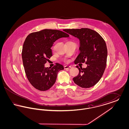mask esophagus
<instances>
[{
  "instance_id": "1",
  "label": "esophagus",
  "mask_w": 129,
  "mask_h": 129,
  "mask_svg": "<svg viewBox=\"0 0 129 129\" xmlns=\"http://www.w3.org/2000/svg\"><path fill=\"white\" fill-rule=\"evenodd\" d=\"M71 68V66H64V69H69Z\"/></svg>"
}]
</instances>
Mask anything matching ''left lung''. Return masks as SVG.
<instances>
[{
  "label": "left lung",
  "mask_w": 129,
  "mask_h": 129,
  "mask_svg": "<svg viewBox=\"0 0 129 129\" xmlns=\"http://www.w3.org/2000/svg\"><path fill=\"white\" fill-rule=\"evenodd\" d=\"M64 31L80 41V54L74 61L77 64L86 62L87 67L79 68L74 82L82 88L95 85L102 78L106 68L107 49L104 39L96 31L87 28L67 29Z\"/></svg>",
  "instance_id": "obj_1"
}]
</instances>
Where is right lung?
Returning <instances> with one entry per match:
<instances>
[{"label":"right lung","instance_id":"obj_1","mask_svg":"<svg viewBox=\"0 0 129 129\" xmlns=\"http://www.w3.org/2000/svg\"><path fill=\"white\" fill-rule=\"evenodd\" d=\"M69 37L62 31L45 29L31 33L26 38L22 52L23 65L28 80L37 89H49L55 83L59 71L64 70L59 63L52 68H45L44 64L52 56L51 48L55 41Z\"/></svg>","mask_w":129,"mask_h":129}]
</instances>
